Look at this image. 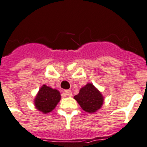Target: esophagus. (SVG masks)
<instances>
[{
  "label": "esophagus",
  "instance_id": "1",
  "mask_svg": "<svg viewBox=\"0 0 147 147\" xmlns=\"http://www.w3.org/2000/svg\"><path fill=\"white\" fill-rule=\"evenodd\" d=\"M64 94H65V96H71L72 95V93H71V90H66L64 91Z\"/></svg>",
  "mask_w": 147,
  "mask_h": 147
}]
</instances>
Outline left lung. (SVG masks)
Masks as SVG:
<instances>
[{
    "mask_svg": "<svg viewBox=\"0 0 147 147\" xmlns=\"http://www.w3.org/2000/svg\"><path fill=\"white\" fill-rule=\"evenodd\" d=\"M74 99L86 113H94L102 107L104 97L101 92L92 84L88 83L82 87L78 94L74 96Z\"/></svg>",
    "mask_w": 147,
    "mask_h": 147,
    "instance_id": "left-lung-1",
    "label": "left lung"
}]
</instances>
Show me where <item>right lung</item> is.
<instances>
[{"mask_svg": "<svg viewBox=\"0 0 147 147\" xmlns=\"http://www.w3.org/2000/svg\"><path fill=\"white\" fill-rule=\"evenodd\" d=\"M60 99L61 95L59 90L44 84L40 87L35 96L34 107L38 111L47 114L54 109Z\"/></svg>", "mask_w": 147, "mask_h": 147, "instance_id": "obj_1", "label": "right lung"}]
</instances>
